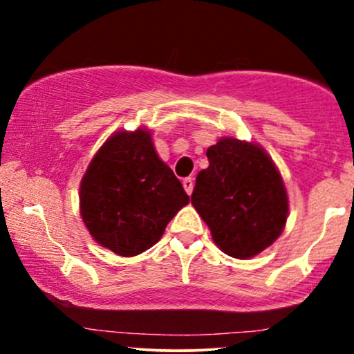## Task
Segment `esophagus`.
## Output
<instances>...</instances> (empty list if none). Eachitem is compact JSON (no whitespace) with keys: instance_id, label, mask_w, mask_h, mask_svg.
Returning a JSON list of instances; mask_svg holds the SVG:
<instances>
[{"instance_id":"1","label":"esophagus","mask_w":354,"mask_h":354,"mask_svg":"<svg viewBox=\"0 0 354 354\" xmlns=\"http://www.w3.org/2000/svg\"><path fill=\"white\" fill-rule=\"evenodd\" d=\"M183 186H185L186 193H188V194L193 193V188H194L193 178H185V180H183Z\"/></svg>"}]
</instances>
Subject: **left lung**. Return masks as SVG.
<instances>
[{
  "mask_svg": "<svg viewBox=\"0 0 354 354\" xmlns=\"http://www.w3.org/2000/svg\"><path fill=\"white\" fill-rule=\"evenodd\" d=\"M206 156L209 166L198 173L191 205L223 253L253 258L286 225L290 205L281 173L261 146L238 138H219Z\"/></svg>",
  "mask_w": 354,
  "mask_h": 354,
  "instance_id": "1",
  "label": "left lung"
}]
</instances>
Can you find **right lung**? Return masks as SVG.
<instances>
[{
	"mask_svg": "<svg viewBox=\"0 0 354 354\" xmlns=\"http://www.w3.org/2000/svg\"><path fill=\"white\" fill-rule=\"evenodd\" d=\"M188 203L143 126L113 133L89 161L80 185V213L91 238L124 258L156 245Z\"/></svg>",
	"mask_w": 354,
	"mask_h": 354,
	"instance_id": "right-lung-1",
	"label": "right lung"
}]
</instances>
